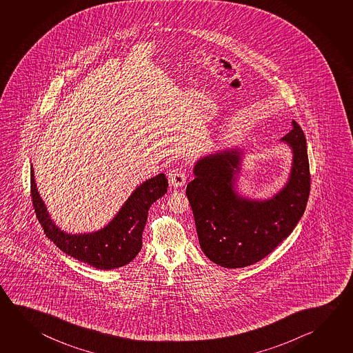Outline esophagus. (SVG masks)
I'll use <instances>...</instances> for the list:
<instances>
[{
    "label": "esophagus",
    "instance_id": "esophagus-1",
    "mask_svg": "<svg viewBox=\"0 0 353 353\" xmlns=\"http://www.w3.org/2000/svg\"><path fill=\"white\" fill-rule=\"evenodd\" d=\"M185 171L182 170H174L171 174H170V183L174 188H181L182 185L185 183Z\"/></svg>",
    "mask_w": 353,
    "mask_h": 353
}]
</instances>
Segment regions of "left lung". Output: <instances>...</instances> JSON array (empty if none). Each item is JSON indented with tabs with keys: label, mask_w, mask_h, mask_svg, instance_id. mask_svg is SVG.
Segmentation results:
<instances>
[{
	"label": "left lung",
	"mask_w": 353,
	"mask_h": 353,
	"mask_svg": "<svg viewBox=\"0 0 353 353\" xmlns=\"http://www.w3.org/2000/svg\"><path fill=\"white\" fill-rule=\"evenodd\" d=\"M281 143L292 151L289 179L268 199L243 197L234 185L241 174L244 151L227 149L202 156L193 168L194 179L185 194L196 222L202 252L229 269L264 259L286 239L301 219L310 194L306 139L292 120Z\"/></svg>",
	"instance_id": "8db88e82"
}]
</instances>
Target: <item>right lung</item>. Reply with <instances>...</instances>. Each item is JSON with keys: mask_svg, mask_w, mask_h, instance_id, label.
<instances>
[{"mask_svg": "<svg viewBox=\"0 0 353 353\" xmlns=\"http://www.w3.org/2000/svg\"><path fill=\"white\" fill-rule=\"evenodd\" d=\"M168 187L166 176L157 174L135 188L104 228L93 233L70 234L52 221L39 196L31 165L32 203L44 233L62 252L100 270L117 269L134 260L143 247L150 207L168 192Z\"/></svg>", "mask_w": 353, "mask_h": 353, "instance_id": "add662e5", "label": "right lung"}]
</instances>
